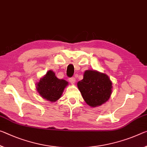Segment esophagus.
Returning <instances> with one entry per match:
<instances>
[{
    "instance_id": "obj_1",
    "label": "esophagus",
    "mask_w": 147,
    "mask_h": 147,
    "mask_svg": "<svg viewBox=\"0 0 147 147\" xmlns=\"http://www.w3.org/2000/svg\"><path fill=\"white\" fill-rule=\"evenodd\" d=\"M69 82H71V83H72V84H74V82H76V79H75V78H74V77L69 78Z\"/></svg>"
}]
</instances>
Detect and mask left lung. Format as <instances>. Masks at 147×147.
Listing matches in <instances>:
<instances>
[{"instance_id":"obj_1","label":"left lung","mask_w":147,"mask_h":147,"mask_svg":"<svg viewBox=\"0 0 147 147\" xmlns=\"http://www.w3.org/2000/svg\"><path fill=\"white\" fill-rule=\"evenodd\" d=\"M86 103L97 107L105 103L112 93V82L105 74L96 71H86L84 78L77 84Z\"/></svg>"}]
</instances>
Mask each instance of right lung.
<instances>
[{
    "mask_svg": "<svg viewBox=\"0 0 147 147\" xmlns=\"http://www.w3.org/2000/svg\"><path fill=\"white\" fill-rule=\"evenodd\" d=\"M67 84L66 80L58 79L52 71H49L37 84L36 89L42 97L54 102L61 97Z\"/></svg>",
    "mask_w": 147,
    "mask_h": 147,
    "instance_id": "add662e5",
    "label": "right lung"
}]
</instances>
